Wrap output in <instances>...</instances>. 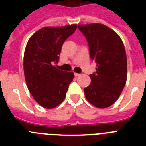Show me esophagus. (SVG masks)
I'll list each match as a JSON object with an SVG mask.
<instances>
[{
  "label": "esophagus",
  "mask_w": 146,
  "mask_h": 146,
  "mask_svg": "<svg viewBox=\"0 0 146 146\" xmlns=\"http://www.w3.org/2000/svg\"><path fill=\"white\" fill-rule=\"evenodd\" d=\"M80 75H81V74H80V73H74V76H75L76 77H77V76H80Z\"/></svg>",
  "instance_id": "esophagus-1"
}]
</instances>
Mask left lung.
Returning <instances> with one entry per match:
<instances>
[{"label":"left lung","instance_id":"left-lung-1","mask_svg":"<svg viewBox=\"0 0 146 146\" xmlns=\"http://www.w3.org/2000/svg\"><path fill=\"white\" fill-rule=\"evenodd\" d=\"M86 38L90 57L96 64V73L89 75L92 82L84 88L87 101L96 108H105L114 103L124 88L127 60L122 40L104 24L78 25Z\"/></svg>","mask_w":146,"mask_h":146}]
</instances>
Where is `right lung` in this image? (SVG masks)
Listing matches in <instances>:
<instances>
[{
	"mask_svg": "<svg viewBox=\"0 0 146 146\" xmlns=\"http://www.w3.org/2000/svg\"><path fill=\"white\" fill-rule=\"evenodd\" d=\"M77 25L47 26L35 32L29 39L23 57L26 86L33 98L44 108H54L66 97L73 72L54 66L58 62L62 45L76 29Z\"/></svg>",
	"mask_w": 146,
	"mask_h": 146,
	"instance_id": "obj_1",
	"label": "right lung"
}]
</instances>
